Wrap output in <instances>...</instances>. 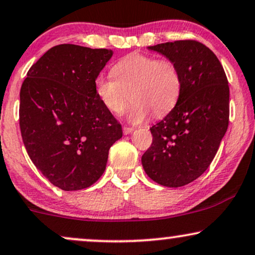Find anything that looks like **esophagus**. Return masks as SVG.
Instances as JSON below:
<instances>
[{
  "instance_id": "obj_1",
  "label": "esophagus",
  "mask_w": 255,
  "mask_h": 255,
  "mask_svg": "<svg viewBox=\"0 0 255 255\" xmlns=\"http://www.w3.org/2000/svg\"><path fill=\"white\" fill-rule=\"evenodd\" d=\"M133 130H134V128H131V127H124V134H125V135H128V134H130Z\"/></svg>"
}]
</instances>
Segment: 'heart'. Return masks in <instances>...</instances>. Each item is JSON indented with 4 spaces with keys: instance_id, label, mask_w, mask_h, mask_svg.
Returning <instances> with one entry per match:
<instances>
[{
    "instance_id": "heart-1",
    "label": "heart",
    "mask_w": 255,
    "mask_h": 255,
    "mask_svg": "<svg viewBox=\"0 0 255 255\" xmlns=\"http://www.w3.org/2000/svg\"><path fill=\"white\" fill-rule=\"evenodd\" d=\"M113 77L98 76L95 93L108 112L121 115L133 101L128 120L141 124L149 118L167 114L176 106L182 90V76L177 65L167 59L142 53H131L120 59L112 69Z\"/></svg>"
}]
</instances>
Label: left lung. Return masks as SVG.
Returning a JSON list of instances; mask_svg holds the SVG:
<instances>
[{
  "label": "left lung",
  "instance_id": "1",
  "mask_svg": "<svg viewBox=\"0 0 255 255\" xmlns=\"http://www.w3.org/2000/svg\"><path fill=\"white\" fill-rule=\"evenodd\" d=\"M174 63L182 76L176 106L152 126V145L141 162L151 179L168 188L194 182L205 172L229 124V87L220 60L195 40L149 46Z\"/></svg>",
  "mask_w": 255,
  "mask_h": 255
}]
</instances>
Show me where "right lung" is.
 I'll return each mask as SVG.
<instances>
[{
    "label": "right lung",
    "instance_id": "1",
    "mask_svg": "<svg viewBox=\"0 0 255 255\" xmlns=\"http://www.w3.org/2000/svg\"><path fill=\"white\" fill-rule=\"evenodd\" d=\"M113 57L107 48L63 44L33 64L20 90V129L35 167L64 191L100 179L122 127L100 102L95 79Z\"/></svg>",
    "mask_w": 255,
    "mask_h": 255
}]
</instances>
